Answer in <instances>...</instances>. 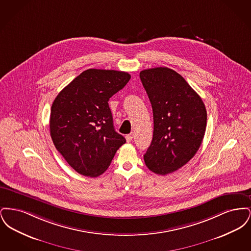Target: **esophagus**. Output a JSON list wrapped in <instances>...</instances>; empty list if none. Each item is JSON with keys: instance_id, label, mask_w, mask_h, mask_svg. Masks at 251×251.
Wrapping results in <instances>:
<instances>
[{"instance_id": "1", "label": "esophagus", "mask_w": 251, "mask_h": 251, "mask_svg": "<svg viewBox=\"0 0 251 251\" xmlns=\"http://www.w3.org/2000/svg\"><path fill=\"white\" fill-rule=\"evenodd\" d=\"M132 138H133V133H130V134H127V135H126V140H127V142H131V140H132Z\"/></svg>"}]
</instances>
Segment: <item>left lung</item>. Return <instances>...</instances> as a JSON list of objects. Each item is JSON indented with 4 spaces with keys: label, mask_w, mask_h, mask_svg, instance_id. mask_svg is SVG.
I'll return each instance as SVG.
<instances>
[{
    "label": "left lung",
    "mask_w": 251,
    "mask_h": 251,
    "mask_svg": "<svg viewBox=\"0 0 251 251\" xmlns=\"http://www.w3.org/2000/svg\"><path fill=\"white\" fill-rule=\"evenodd\" d=\"M153 113V137L144 160L150 170L167 175L188 163L206 131L202 100L179 73L168 68L139 74Z\"/></svg>",
    "instance_id": "left-lung-1"
}]
</instances>
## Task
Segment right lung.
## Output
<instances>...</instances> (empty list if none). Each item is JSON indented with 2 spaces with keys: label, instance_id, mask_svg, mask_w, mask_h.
Segmentation results:
<instances>
[{
  "label": "right lung",
  "instance_id": "right-lung-1",
  "mask_svg": "<svg viewBox=\"0 0 251 251\" xmlns=\"http://www.w3.org/2000/svg\"><path fill=\"white\" fill-rule=\"evenodd\" d=\"M128 72L89 69L77 76L53 100L50 132L71 167L98 177L110 166L126 139L115 131L108 100L130 81Z\"/></svg>",
  "mask_w": 251,
  "mask_h": 251
}]
</instances>
